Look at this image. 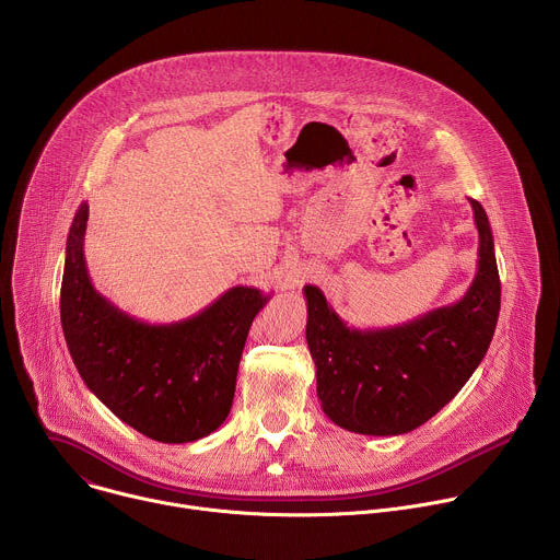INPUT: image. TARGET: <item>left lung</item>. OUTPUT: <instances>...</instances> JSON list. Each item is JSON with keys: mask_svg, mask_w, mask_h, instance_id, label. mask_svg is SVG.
<instances>
[{"mask_svg": "<svg viewBox=\"0 0 560 560\" xmlns=\"http://www.w3.org/2000/svg\"><path fill=\"white\" fill-rule=\"evenodd\" d=\"M478 230L467 292L408 324L350 328L316 285H305V339L316 396L339 428L368 436L408 434L460 392L483 361L501 310L494 236L483 206L469 199Z\"/></svg>", "mask_w": 560, "mask_h": 560, "instance_id": "8db88e82", "label": "left lung"}]
</instances>
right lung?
Wrapping results in <instances>:
<instances>
[{"mask_svg": "<svg viewBox=\"0 0 560 560\" xmlns=\"http://www.w3.org/2000/svg\"><path fill=\"white\" fill-rule=\"evenodd\" d=\"M89 203L74 212L61 279V328L79 376L124 423L159 443L212 434L230 415L236 370L259 310V288L234 285L175 324H145L95 290L84 236Z\"/></svg>", "mask_w": 560, "mask_h": 560, "instance_id": "add662e5", "label": "right lung"}]
</instances>
